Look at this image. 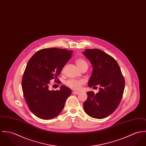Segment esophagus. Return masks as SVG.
<instances>
[{"mask_svg": "<svg viewBox=\"0 0 146 146\" xmlns=\"http://www.w3.org/2000/svg\"><path fill=\"white\" fill-rule=\"evenodd\" d=\"M72 93H73V94H76V95H78V94H80V92H78V91H73L72 92Z\"/></svg>", "mask_w": 146, "mask_h": 146, "instance_id": "34e87169", "label": "esophagus"}]
</instances>
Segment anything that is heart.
Masks as SVG:
<instances>
[{
	"mask_svg": "<svg viewBox=\"0 0 146 146\" xmlns=\"http://www.w3.org/2000/svg\"><path fill=\"white\" fill-rule=\"evenodd\" d=\"M76 63L80 69L84 65H87L86 62L83 59H77ZM84 83V81L83 80H69L66 82V85L74 90H79Z\"/></svg>",
	"mask_w": 146,
	"mask_h": 146,
	"instance_id": "obj_1",
	"label": "heart"
}]
</instances>
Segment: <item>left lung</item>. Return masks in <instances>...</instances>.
I'll list each match as a JSON object with an SVG mask.
<instances>
[{
  "instance_id": "left-lung-1",
  "label": "left lung",
  "mask_w": 146,
  "mask_h": 146,
  "mask_svg": "<svg viewBox=\"0 0 146 146\" xmlns=\"http://www.w3.org/2000/svg\"><path fill=\"white\" fill-rule=\"evenodd\" d=\"M83 54L93 67L88 81L90 87L99 86V92H87L83 104L84 111L90 116L104 119L113 113L123 95L125 81L119 65L112 56L100 49H86Z\"/></svg>"
}]
</instances>
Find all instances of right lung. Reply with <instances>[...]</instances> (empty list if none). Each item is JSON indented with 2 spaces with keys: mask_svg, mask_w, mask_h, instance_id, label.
Masks as SVG:
<instances>
[{
  "mask_svg": "<svg viewBox=\"0 0 146 146\" xmlns=\"http://www.w3.org/2000/svg\"><path fill=\"white\" fill-rule=\"evenodd\" d=\"M73 51L58 48L40 50L29 60L23 73L22 88L30 111L37 117L49 120L61 113L71 90L62 85L50 91L51 80H56L72 57Z\"/></svg>",
  "mask_w": 146,
  "mask_h": 146,
  "instance_id": "obj_1",
  "label": "right lung"
}]
</instances>
